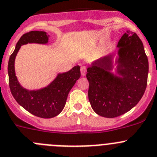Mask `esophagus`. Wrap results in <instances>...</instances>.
<instances>
[{
    "mask_svg": "<svg viewBox=\"0 0 157 157\" xmlns=\"http://www.w3.org/2000/svg\"><path fill=\"white\" fill-rule=\"evenodd\" d=\"M80 73H81L82 76H85L86 73H87V68L84 66H81L80 67Z\"/></svg>",
    "mask_w": 157,
    "mask_h": 157,
    "instance_id": "esophagus-1",
    "label": "esophagus"
}]
</instances>
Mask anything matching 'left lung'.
<instances>
[{
    "instance_id": "left-lung-1",
    "label": "left lung",
    "mask_w": 157,
    "mask_h": 157,
    "mask_svg": "<svg viewBox=\"0 0 157 157\" xmlns=\"http://www.w3.org/2000/svg\"><path fill=\"white\" fill-rule=\"evenodd\" d=\"M117 47L118 50L94 61L87 70L89 101L95 113L105 118H115L130 111L147 85L149 63L141 39L128 30Z\"/></svg>"
}]
</instances>
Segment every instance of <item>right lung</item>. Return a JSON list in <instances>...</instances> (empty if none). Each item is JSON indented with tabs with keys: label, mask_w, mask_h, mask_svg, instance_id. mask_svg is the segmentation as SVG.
Listing matches in <instances>:
<instances>
[{
	"label": "right lung",
	"mask_w": 157,
	"mask_h": 157,
	"mask_svg": "<svg viewBox=\"0 0 157 157\" xmlns=\"http://www.w3.org/2000/svg\"><path fill=\"white\" fill-rule=\"evenodd\" d=\"M49 35L45 32L32 31L23 35L17 42L10 56L8 72L9 87L16 101L32 115L42 118H51L60 113L66 105L69 92L80 77L78 65L70 70L59 73L46 87L38 90H28L20 84L14 69L16 56L22 45L28 43L47 44Z\"/></svg>",
	"instance_id": "right-lung-1"
}]
</instances>
